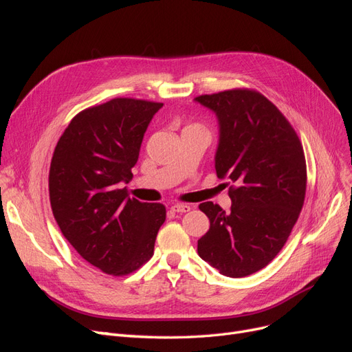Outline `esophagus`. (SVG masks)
Listing matches in <instances>:
<instances>
[{
	"label": "esophagus",
	"instance_id": "obj_1",
	"mask_svg": "<svg viewBox=\"0 0 352 352\" xmlns=\"http://www.w3.org/2000/svg\"><path fill=\"white\" fill-rule=\"evenodd\" d=\"M172 210H173L175 212H186V211L190 210V206L182 204V202H176V204L172 206Z\"/></svg>",
	"mask_w": 352,
	"mask_h": 352
}]
</instances>
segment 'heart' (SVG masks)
I'll use <instances>...</instances> for the list:
<instances>
[{"instance_id":"obj_1","label":"heart","mask_w":352,"mask_h":352,"mask_svg":"<svg viewBox=\"0 0 352 352\" xmlns=\"http://www.w3.org/2000/svg\"><path fill=\"white\" fill-rule=\"evenodd\" d=\"M188 127H199L198 124H192V126H188Z\"/></svg>"}]
</instances>
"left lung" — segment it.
Returning <instances> with one entry per match:
<instances>
[{"instance_id": "8db88e82", "label": "left lung", "mask_w": 352, "mask_h": 352, "mask_svg": "<svg viewBox=\"0 0 352 352\" xmlns=\"http://www.w3.org/2000/svg\"><path fill=\"white\" fill-rule=\"evenodd\" d=\"M216 113L220 140L216 172L229 179L230 211L199 204L210 229L199 257L229 278L265 267L289 238L307 189L302 144L286 117L263 94L229 89L195 98Z\"/></svg>"}]
</instances>
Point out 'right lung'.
I'll return each mask as SVG.
<instances>
[{
  "instance_id": "right-lung-1",
  "label": "right lung",
  "mask_w": 352,
  "mask_h": 352,
  "mask_svg": "<svg viewBox=\"0 0 352 352\" xmlns=\"http://www.w3.org/2000/svg\"><path fill=\"white\" fill-rule=\"evenodd\" d=\"M162 102L113 98L73 117L52 154L50 202L60 230L83 260L129 274L154 254L166 207L127 197L144 133Z\"/></svg>"
}]
</instances>
